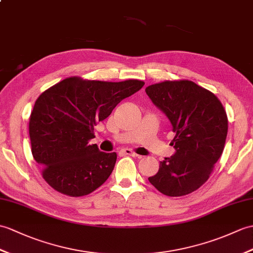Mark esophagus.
<instances>
[{"instance_id":"1","label":"esophagus","mask_w":253,"mask_h":253,"mask_svg":"<svg viewBox=\"0 0 253 253\" xmlns=\"http://www.w3.org/2000/svg\"><path fill=\"white\" fill-rule=\"evenodd\" d=\"M122 152H123V153H124L125 155H130V156H133V157H141L140 155H138L137 153H134L133 151L129 150V149H123Z\"/></svg>"}]
</instances>
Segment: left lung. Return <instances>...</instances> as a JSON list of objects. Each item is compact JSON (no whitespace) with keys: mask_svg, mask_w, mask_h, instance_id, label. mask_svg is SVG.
Listing matches in <instances>:
<instances>
[{"mask_svg":"<svg viewBox=\"0 0 253 253\" xmlns=\"http://www.w3.org/2000/svg\"><path fill=\"white\" fill-rule=\"evenodd\" d=\"M146 95L171 123L174 154L161 162L150 183L164 195L183 196L209 179L224 149L227 116L212 92L191 81L148 86Z\"/></svg>","mask_w":253,"mask_h":253,"instance_id":"8db88e82","label":"left lung"}]
</instances>
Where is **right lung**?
<instances>
[{"mask_svg": "<svg viewBox=\"0 0 253 253\" xmlns=\"http://www.w3.org/2000/svg\"><path fill=\"white\" fill-rule=\"evenodd\" d=\"M144 82L85 81L69 78L45 90L29 122L31 151L52 189L69 196H84L102 185L112 173L116 153L101 152L93 127L112 113L123 99Z\"/></svg>", "mask_w": 253, "mask_h": 253, "instance_id": "add662e5", "label": "right lung"}]
</instances>
